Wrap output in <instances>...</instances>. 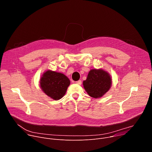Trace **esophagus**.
Segmentation results:
<instances>
[{
	"label": "esophagus",
	"instance_id": "34e87169",
	"mask_svg": "<svg viewBox=\"0 0 152 152\" xmlns=\"http://www.w3.org/2000/svg\"><path fill=\"white\" fill-rule=\"evenodd\" d=\"M75 83H76V84H78V85H81V84H82V81H81L80 80H77V81H76Z\"/></svg>",
	"mask_w": 152,
	"mask_h": 152
}]
</instances>
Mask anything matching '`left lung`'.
I'll return each instance as SVG.
<instances>
[{"instance_id":"1","label":"left lung","mask_w":152,"mask_h":152,"mask_svg":"<svg viewBox=\"0 0 152 152\" xmlns=\"http://www.w3.org/2000/svg\"><path fill=\"white\" fill-rule=\"evenodd\" d=\"M111 82V78L107 72L102 69H93L83 82V85L88 95L97 99L101 97L110 90Z\"/></svg>"}]
</instances>
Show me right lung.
Segmentation results:
<instances>
[{"mask_svg": "<svg viewBox=\"0 0 152 152\" xmlns=\"http://www.w3.org/2000/svg\"><path fill=\"white\" fill-rule=\"evenodd\" d=\"M70 83L64 75L48 70L43 74L40 80V86L45 93L52 99L58 100L66 94Z\"/></svg>", "mask_w": 152, "mask_h": 152, "instance_id": "1", "label": "right lung"}]
</instances>
